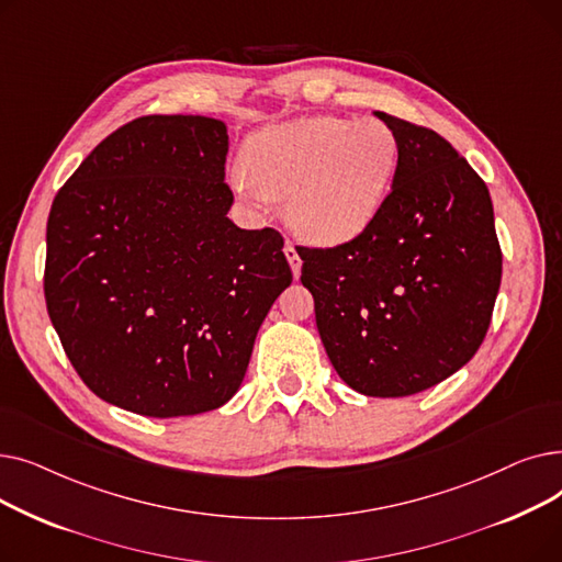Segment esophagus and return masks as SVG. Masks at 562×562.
Listing matches in <instances>:
<instances>
[{
	"label": "esophagus",
	"mask_w": 562,
	"mask_h": 562,
	"mask_svg": "<svg viewBox=\"0 0 562 562\" xmlns=\"http://www.w3.org/2000/svg\"><path fill=\"white\" fill-rule=\"evenodd\" d=\"M284 255H286V259H289V263H291L293 278H299V276H301V266H303V261H301V255H299L296 246H293L291 241H286V246H284Z\"/></svg>",
	"instance_id": "obj_1"
}]
</instances>
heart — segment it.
<instances>
[{"label": "heart", "instance_id": "b5f03b06", "mask_svg": "<svg viewBox=\"0 0 562 562\" xmlns=\"http://www.w3.org/2000/svg\"><path fill=\"white\" fill-rule=\"evenodd\" d=\"M398 161V134L380 117L314 115L252 134L246 172L232 184L244 198L284 200V218L305 241L339 246L375 221Z\"/></svg>", "mask_w": 562, "mask_h": 562}]
</instances>
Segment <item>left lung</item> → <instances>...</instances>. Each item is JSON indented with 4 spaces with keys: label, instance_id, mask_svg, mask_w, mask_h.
<instances>
[{
    "label": "left lung",
    "instance_id": "8db88e82",
    "mask_svg": "<svg viewBox=\"0 0 562 562\" xmlns=\"http://www.w3.org/2000/svg\"><path fill=\"white\" fill-rule=\"evenodd\" d=\"M401 140L375 221L333 248H301L316 328L348 387L424 392L476 356L501 284L494 210L479 172L437 132L375 111Z\"/></svg>",
    "mask_w": 562,
    "mask_h": 562
}]
</instances>
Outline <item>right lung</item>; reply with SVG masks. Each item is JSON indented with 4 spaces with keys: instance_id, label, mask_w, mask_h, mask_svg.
<instances>
[{
    "instance_id": "add662e5",
    "label": "right lung",
    "mask_w": 562,
    "mask_h": 562,
    "mask_svg": "<svg viewBox=\"0 0 562 562\" xmlns=\"http://www.w3.org/2000/svg\"><path fill=\"white\" fill-rule=\"evenodd\" d=\"M225 157L221 121L143 115L52 202L47 314L86 387L111 405L172 419L227 403L291 284L282 234L227 218Z\"/></svg>"
}]
</instances>
